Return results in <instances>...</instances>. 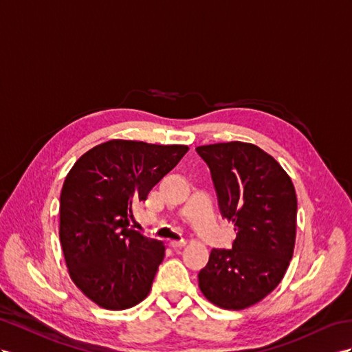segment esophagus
Returning a JSON list of instances; mask_svg holds the SVG:
<instances>
[{
	"mask_svg": "<svg viewBox=\"0 0 352 352\" xmlns=\"http://www.w3.org/2000/svg\"><path fill=\"white\" fill-rule=\"evenodd\" d=\"M169 245L173 247V248H175V250L177 248H183L186 245V241H183V239L182 241H169Z\"/></svg>",
	"mask_w": 352,
	"mask_h": 352,
	"instance_id": "34e87169",
	"label": "esophagus"
}]
</instances>
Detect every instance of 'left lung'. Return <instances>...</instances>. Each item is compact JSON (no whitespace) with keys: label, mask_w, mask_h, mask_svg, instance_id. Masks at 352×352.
<instances>
[{"label":"left lung","mask_w":352,"mask_h":352,"mask_svg":"<svg viewBox=\"0 0 352 352\" xmlns=\"http://www.w3.org/2000/svg\"><path fill=\"white\" fill-rule=\"evenodd\" d=\"M211 170L224 219L235 223L232 250L212 248L201 269L204 296L224 309H244L281 283L296 242L297 196L290 177L254 144L196 148Z\"/></svg>","instance_id":"obj_1"}]
</instances>
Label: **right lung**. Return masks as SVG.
Returning <instances> with one entry per match:
<instances>
[{
  "label": "right lung",
  "instance_id": "right-lung-1",
  "mask_svg": "<svg viewBox=\"0 0 352 352\" xmlns=\"http://www.w3.org/2000/svg\"><path fill=\"white\" fill-rule=\"evenodd\" d=\"M187 150L113 140L68 173L59 197L62 251L71 279L101 308L128 309L148 294L165 245L132 229V205L146 201Z\"/></svg>",
  "mask_w": 352,
  "mask_h": 352
}]
</instances>
